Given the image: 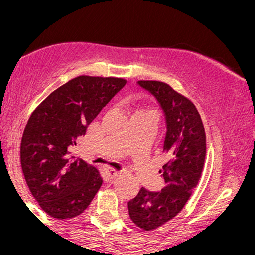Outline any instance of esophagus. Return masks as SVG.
I'll use <instances>...</instances> for the list:
<instances>
[{"label": "esophagus", "mask_w": 255, "mask_h": 255, "mask_svg": "<svg viewBox=\"0 0 255 255\" xmlns=\"http://www.w3.org/2000/svg\"><path fill=\"white\" fill-rule=\"evenodd\" d=\"M104 176H105V181H108V182H113V181L119 176V172L114 170H107L105 171Z\"/></svg>", "instance_id": "obj_1"}]
</instances>
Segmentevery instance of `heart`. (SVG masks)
Listing matches in <instances>:
<instances>
[{"mask_svg": "<svg viewBox=\"0 0 255 255\" xmlns=\"http://www.w3.org/2000/svg\"><path fill=\"white\" fill-rule=\"evenodd\" d=\"M134 114H144V115H148V116H152V118H154L153 113H151V111H147V110H137Z\"/></svg>", "mask_w": 255, "mask_h": 255, "instance_id": "heart-1", "label": "heart"}]
</instances>
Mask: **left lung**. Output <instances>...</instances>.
Listing matches in <instances>:
<instances>
[{"label":"left lung","mask_w":255,"mask_h":255,"mask_svg":"<svg viewBox=\"0 0 255 255\" xmlns=\"http://www.w3.org/2000/svg\"><path fill=\"white\" fill-rule=\"evenodd\" d=\"M156 98L165 118L163 152L168 162L159 170L164 177L162 191L141 187L135 198L128 201L131 221L144 230H153L174 218L197 187L204 168L206 136L203 121L188 98L162 81H136Z\"/></svg>","instance_id":"1"}]
</instances>
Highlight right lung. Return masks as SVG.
Masks as SVG:
<instances>
[{"label": "right lung", "instance_id": "obj_1", "mask_svg": "<svg viewBox=\"0 0 255 255\" xmlns=\"http://www.w3.org/2000/svg\"><path fill=\"white\" fill-rule=\"evenodd\" d=\"M125 85V79L81 75L50 93L28 119L20 147L22 172L32 195L54 218L80 215L101 188L97 169L69 154Z\"/></svg>", "mask_w": 255, "mask_h": 255}]
</instances>
